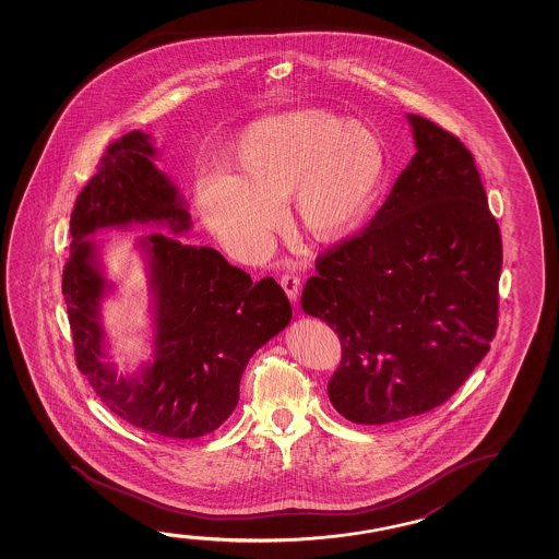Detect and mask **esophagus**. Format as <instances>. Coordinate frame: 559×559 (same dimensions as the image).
Instances as JSON below:
<instances>
[{
  "instance_id": "1",
  "label": "esophagus",
  "mask_w": 559,
  "mask_h": 559,
  "mask_svg": "<svg viewBox=\"0 0 559 559\" xmlns=\"http://www.w3.org/2000/svg\"><path fill=\"white\" fill-rule=\"evenodd\" d=\"M281 286H283L284 293H286L290 302H298V294H300V286H302L300 276L283 275L281 276Z\"/></svg>"
}]
</instances>
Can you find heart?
Returning <instances> with one entry per match:
<instances>
[{
	"instance_id": "1",
	"label": "heart",
	"mask_w": 559,
	"mask_h": 559,
	"mask_svg": "<svg viewBox=\"0 0 559 559\" xmlns=\"http://www.w3.org/2000/svg\"><path fill=\"white\" fill-rule=\"evenodd\" d=\"M236 175H202V224L238 259H255L290 194L293 216L318 241L345 238L365 221L385 174L380 134L325 109H293L249 122L228 150Z\"/></svg>"
}]
</instances>
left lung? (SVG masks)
<instances>
[{
    "instance_id": "obj_1",
    "label": "left lung",
    "mask_w": 559,
    "mask_h": 559,
    "mask_svg": "<svg viewBox=\"0 0 559 559\" xmlns=\"http://www.w3.org/2000/svg\"><path fill=\"white\" fill-rule=\"evenodd\" d=\"M415 156L357 238L316 261L302 310L335 330L328 394L345 419L384 425L447 402L497 330L501 234L474 156L407 112Z\"/></svg>"
}]
</instances>
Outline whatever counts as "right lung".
Returning <instances> with one entry per match:
<instances>
[{"label": "right lung", "instance_id": "obj_1", "mask_svg": "<svg viewBox=\"0 0 559 559\" xmlns=\"http://www.w3.org/2000/svg\"><path fill=\"white\" fill-rule=\"evenodd\" d=\"M157 157L144 132L110 144L75 201L62 293L78 368L110 412L147 435L199 439L236 409L249 358L290 323L293 308L275 278L253 283L216 249L175 238L192 228L191 214L169 175L157 169ZM142 223L173 236L138 239L153 296V357L119 376L100 321L102 300L115 286L104 275L98 245L86 238Z\"/></svg>", "mask_w": 559, "mask_h": 559}]
</instances>
